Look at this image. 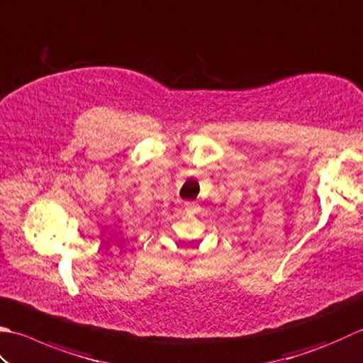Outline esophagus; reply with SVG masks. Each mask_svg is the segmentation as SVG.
<instances>
[{
    "label": "esophagus",
    "mask_w": 363,
    "mask_h": 363,
    "mask_svg": "<svg viewBox=\"0 0 363 363\" xmlns=\"http://www.w3.org/2000/svg\"><path fill=\"white\" fill-rule=\"evenodd\" d=\"M184 209H186L187 212H194V211H196V209H198V203H195V201H187V203H184Z\"/></svg>",
    "instance_id": "34e87169"
}]
</instances>
